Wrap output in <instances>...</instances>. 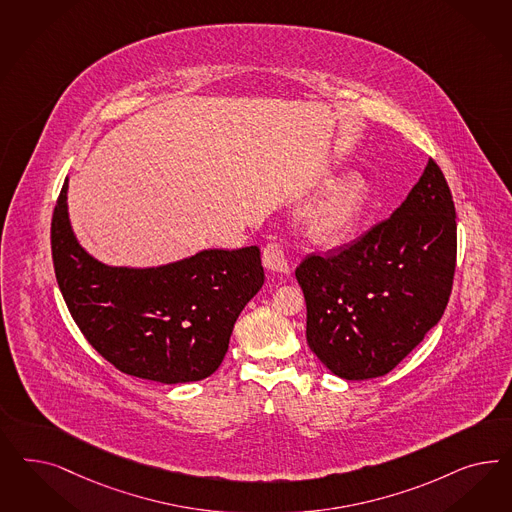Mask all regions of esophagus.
I'll return each mask as SVG.
<instances>
[{
  "instance_id": "1",
  "label": "esophagus",
  "mask_w": 512,
  "mask_h": 512,
  "mask_svg": "<svg viewBox=\"0 0 512 512\" xmlns=\"http://www.w3.org/2000/svg\"><path fill=\"white\" fill-rule=\"evenodd\" d=\"M264 265L273 273H281V275H288L290 273V265L286 262L284 250L277 243H269L264 248Z\"/></svg>"
}]
</instances>
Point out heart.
<instances>
[{"label":"heart","instance_id":"1","mask_svg":"<svg viewBox=\"0 0 512 512\" xmlns=\"http://www.w3.org/2000/svg\"><path fill=\"white\" fill-rule=\"evenodd\" d=\"M371 198V186L360 173L335 179L301 211L299 220L305 235L318 247L347 245L362 230Z\"/></svg>","mask_w":512,"mask_h":512}]
</instances>
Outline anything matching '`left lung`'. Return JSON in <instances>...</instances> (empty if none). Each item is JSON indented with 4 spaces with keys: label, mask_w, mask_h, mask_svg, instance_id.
<instances>
[{
    "label": "left lung",
    "mask_w": 512,
    "mask_h": 512,
    "mask_svg": "<svg viewBox=\"0 0 512 512\" xmlns=\"http://www.w3.org/2000/svg\"><path fill=\"white\" fill-rule=\"evenodd\" d=\"M456 269V209L429 160L392 216L328 258L296 269L307 303V343L333 375L390 373L445 313Z\"/></svg>",
    "instance_id": "obj_1"
}]
</instances>
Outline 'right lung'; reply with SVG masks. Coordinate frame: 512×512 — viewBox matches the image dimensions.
<instances>
[{
  "label": "right lung",
  "mask_w": 512,
  "mask_h": 512,
  "mask_svg": "<svg viewBox=\"0 0 512 512\" xmlns=\"http://www.w3.org/2000/svg\"><path fill=\"white\" fill-rule=\"evenodd\" d=\"M64 182L50 245L56 281L88 343L118 371L162 384L213 375L237 316L264 284L260 248L199 250L158 267H115L75 237Z\"/></svg>",
  "instance_id": "obj_1"
}]
</instances>
